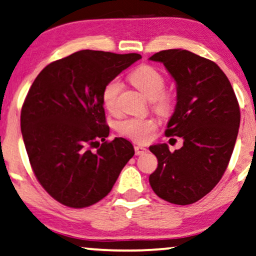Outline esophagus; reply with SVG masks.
Wrapping results in <instances>:
<instances>
[{"label":"esophagus","mask_w":256,"mask_h":256,"mask_svg":"<svg viewBox=\"0 0 256 256\" xmlns=\"http://www.w3.org/2000/svg\"><path fill=\"white\" fill-rule=\"evenodd\" d=\"M134 148H135L136 155H142V154H144V152H147V150H148L147 148L144 147V146H140V144H136Z\"/></svg>","instance_id":"obj_1"}]
</instances>
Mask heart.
<instances>
[{
  "label": "heart",
  "instance_id": "1",
  "mask_svg": "<svg viewBox=\"0 0 256 256\" xmlns=\"http://www.w3.org/2000/svg\"><path fill=\"white\" fill-rule=\"evenodd\" d=\"M129 81L148 100L152 101L154 110L161 116L172 112L174 101L170 92H164L166 81L164 75L150 66H141L129 75ZM122 90L120 80H110L102 90V104L110 114L118 112V98ZM158 124L152 118H127L118 124V130L132 141L146 144L152 138Z\"/></svg>",
  "mask_w": 256,
  "mask_h": 256
}]
</instances>
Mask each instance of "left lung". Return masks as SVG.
<instances>
[{
  "mask_svg": "<svg viewBox=\"0 0 256 256\" xmlns=\"http://www.w3.org/2000/svg\"><path fill=\"white\" fill-rule=\"evenodd\" d=\"M149 60L164 63L176 82V106L166 136L184 138L172 152L166 144L149 147L158 162L149 184L164 201L194 204L218 184L230 164L240 127L238 98L210 60L184 49L158 52Z\"/></svg>",
  "mask_w": 256,
  "mask_h": 256,
  "instance_id": "1",
  "label": "left lung"
}]
</instances>
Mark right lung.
Returning a JSON list of instances; mask_svg holds the SVG:
<instances>
[{
    "mask_svg": "<svg viewBox=\"0 0 256 256\" xmlns=\"http://www.w3.org/2000/svg\"><path fill=\"white\" fill-rule=\"evenodd\" d=\"M140 58L76 52L52 62L32 82L21 110L23 142L40 184L60 204L84 208L102 200L134 156L126 138L106 140L102 90Z\"/></svg>",
    "mask_w": 256,
    "mask_h": 256,
    "instance_id": "add662e5",
    "label": "right lung"
}]
</instances>
